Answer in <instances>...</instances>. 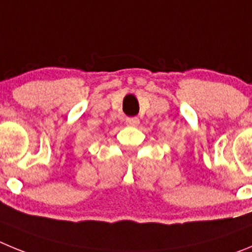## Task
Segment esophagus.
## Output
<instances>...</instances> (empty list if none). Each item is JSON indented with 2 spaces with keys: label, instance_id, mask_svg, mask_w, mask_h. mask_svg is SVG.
<instances>
[{
  "label": "esophagus",
  "instance_id": "obj_1",
  "mask_svg": "<svg viewBox=\"0 0 252 252\" xmlns=\"http://www.w3.org/2000/svg\"><path fill=\"white\" fill-rule=\"evenodd\" d=\"M126 124H128V126H137L138 124H139V119H138V118H135V117H133V118H126Z\"/></svg>",
  "mask_w": 252,
  "mask_h": 252
}]
</instances>
